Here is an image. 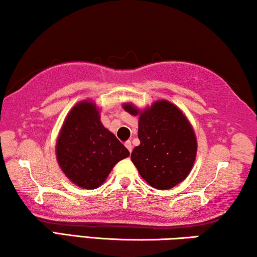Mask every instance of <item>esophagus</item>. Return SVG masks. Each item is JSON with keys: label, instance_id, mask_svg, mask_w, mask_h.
<instances>
[{"label": "esophagus", "instance_id": "esophagus-1", "mask_svg": "<svg viewBox=\"0 0 257 257\" xmlns=\"http://www.w3.org/2000/svg\"><path fill=\"white\" fill-rule=\"evenodd\" d=\"M124 147L128 149L129 152H132V151H133V145H132V142H130V141H127V142H125V143H124Z\"/></svg>", "mask_w": 257, "mask_h": 257}]
</instances>
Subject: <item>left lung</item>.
<instances>
[{"instance_id": "1", "label": "left lung", "mask_w": 257, "mask_h": 257, "mask_svg": "<svg viewBox=\"0 0 257 257\" xmlns=\"http://www.w3.org/2000/svg\"><path fill=\"white\" fill-rule=\"evenodd\" d=\"M123 109L139 115L141 144L132 152V162L141 177L156 189L173 188L193 168L197 152L194 129L181 110L167 100L140 110L132 104Z\"/></svg>"}]
</instances>
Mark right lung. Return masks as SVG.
Masks as SVG:
<instances>
[{
    "instance_id": "1",
    "label": "right lung",
    "mask_w": 257,
    "mask_h": 257,
    "mask_svg": "<svg viewBox=\"0 0 257 257\" xmlns=\"http://www.w3.org/2000/svg\"><path fill=\"white\" fill-rule=\"evenodd\" d=\"M129 155L102 125L94 102L84 100L72 107L56 142L57 163L71 182L84 189L98 188L115 164Z\"/></svg>"
}]
</instances>
